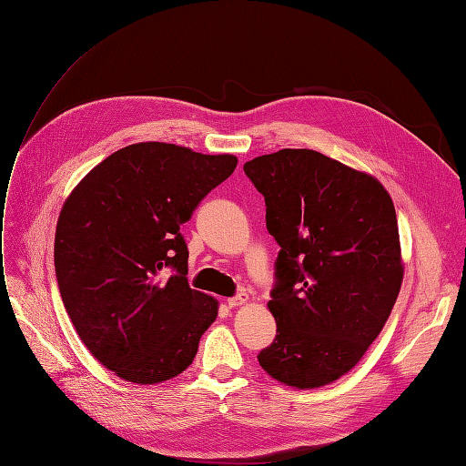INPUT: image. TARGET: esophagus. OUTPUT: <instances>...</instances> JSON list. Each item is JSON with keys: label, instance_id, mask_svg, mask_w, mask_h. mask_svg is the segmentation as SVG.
Wrapping results in <instances>:
<instances>
[{"label": "esophagus", "instance_id": "1", "mask_svg": "<svg viewBox=\"0 0 466 466\" xmlns=\"http://www.w3.org/2000/svg\"><path fill=\"white\" fill-rule=\"evenodd\" d=\"M245 303H248V295L247 293H238V295H235V298H231V299H228V305L233 309V307H241V305H245Z\"/></svg>", "mask_w": 466, "mask_h": 466}]
</instances>
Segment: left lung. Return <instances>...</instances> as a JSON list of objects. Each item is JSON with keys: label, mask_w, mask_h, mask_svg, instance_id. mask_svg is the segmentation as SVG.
Instances as JSON below:
<instances>
[{"label": "left lung", "mask_w": 466, "mask_h": 466, "mask_svg": "<svg viewBox=\"0 0 466 466\" xmlns=\"http://www.w3.org/2000/svg\"><path fill=\"white\" fill-rule=\"evenodd\" d=\"M279 252L262 370L295 389L340 379L383 330L402 284L397 211L380 182L313 149L245 163Z\"/></svg>", "instance_id": "left-lung-1"}]
</instances>
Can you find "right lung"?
I'll return each mask as SVG.
<instances>
[{"label": "right lung", "mask_w": 466, "mask_h": 466, "mask_svg": "<svg viewBox=\"0 0 466 466\" xmlns=\"http://www.w3.org/2000/svg\"><path fill=\"white\" fill-rule=\"evenodd\" d=\"M235 167V155L132 144L66 200L54 238L62 301L83 344L120 379L177 377L216 320L218 301L188 286L180 225Z\"/></svg>", "instance_id": "add662e5"}]
</instances>
